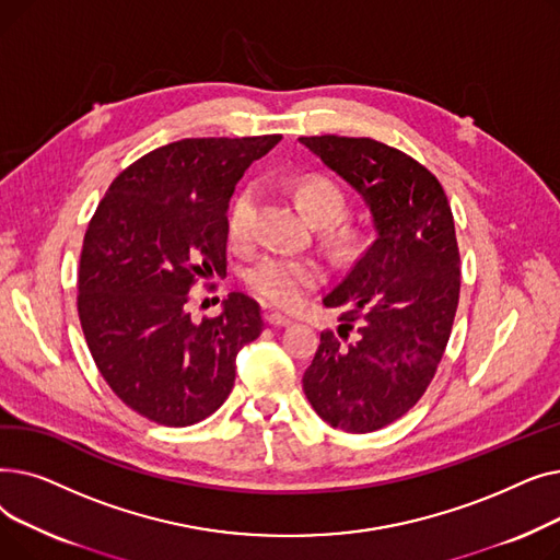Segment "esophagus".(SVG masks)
<instances>
[{
  "label": "esophagus",
  "mask_w": 560,
  "mask_h": 560,
  "mask_svg": "<svg viewBox=\"0 0 560 560\" xmlns=\"http://www.w3.org/2000/svg\"><path fill=\"white\" fill-rule=\"evenodd\" d=\"M265 322L272 327H288L290 325V317L281 315V313H265Z\"/></svg>",
  "instance_id": "34e87169"
}]
</instances>
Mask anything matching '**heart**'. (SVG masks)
<instances>
[{
	"label": "heart",
	"mask_w": 560,
	"mask_h": 560,
	"mask_svg": "<svg viewBox=\"0 0 560 560\" xmlns=\"http://www.w3.org/2000/svg\"><path fill=\"white\" fill-rule=\"evenodd\" d=\"M295 197L302 211L315 224H334L345 213V192L340 186L327 176H304L295 188ZM256 211V192L252 188L241 190L229 206L226 215V233L233 245H243L249 241L252 224ZM340 245L351 243V233L340 231ZM325 268L313 258H295L285 254H265L256 258L245 270V283L254 295L277 308H295L304 302L308 292L325 283Z\"/></svg>",
	"instance_id": "b5f03b06"
}]
</instances>
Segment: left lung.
Listing matches in <instances>:
<instances>
[{"label": "left lung", "mask_w": 560, "mask_h": 560, "mask_svg": "<svg viewBox=\"0 0 560 560\" xmlns=\"http://www.w3.org/2000/svg\"><path fill=\"white\" fill-rule=\"evenodd\" d=\"M300 142L363 195L376 229V241L325 298L329 308L347 306L342 340L322 331L302 384L322 420L370 433L420 401L445 354L460 292L452 206L435 174L395 147L347 136Z\"/></svg>", "instance_id": "1"}]
</instances>
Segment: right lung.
<instances>
[{"instance_id": "right-lung-1", "label": "right lung", "mask_w": 560, "mask_h": 560, "mask_svg": "<svg viewBox=\"0 0 560 560\" xmlns=\"http://www.w3.org/2000/svg\"><path fill=\"white\" fill-rule=\"evenodd\" d=\"M279 133L184 138L115 176L88 224L77 311L93 361L138 416L190 427L224 404L235 354L262 331L260 306L231 292L199 325L188 292L226 272V209L245 170Z\"/></svg>"}]
</instances>
